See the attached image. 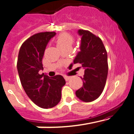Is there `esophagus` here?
Masks as SVG:
<instances>
[{
  "label": "esophagus",
  "instance_id": "34e87169",
  "mask_svg": "<svg viewBox=\"0 0 134 134\" xmlns=\"http://www.w3.org/2000/svg\"><path fill=\"white\" fill-rule=\"evenodd\" d=\"M64 78H65V79L66 81H68L70 79H71V77H67V76H64Z\"/></svg>",
  "mask_w": 134,
  "mask_h": 134
}]
</instances>
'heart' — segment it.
Segmentation results:
<instances>
[{"mask_svg":"<svg viewBox=\"0 0 134 134\" xmlns=\"http://www.w3.org/2000/svg\"><path fill=\"white\" fill-rule=\"evenodd\" d=\"M74 39L71 35L67 33L60 34L55 40L56 46L59 49H71L73 45Z\"/></svg>","mask_w":134,"mask_h":134,"instance_id":"heart-1","label":"heart"}]
</instances>
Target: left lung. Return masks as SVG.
<instances>
[{"instance_id": "obj_1", "label": "left lung", "mask_w": 134, "mask_h": 134, "mask_svg": "<svg viewBox=\"0 0 134 134\" xmlns=\"http://www.w3.org/2000/svg\"><path fill=\"white\" fill-rule=\"evenodd\" d=\"M81 36L80 52L73 60L85 69L82 87L76 91V96L83 102L94 101L100 97L107 82L108 57L100 38L88 30H79ZM72 65V64H71Z\"/></svg>"}]
</instances>
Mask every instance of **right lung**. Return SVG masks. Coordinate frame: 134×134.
<instances>
[{
    "mask_svg": "<svg viewBox=\"0 0 134 134\" xmlns=\"http://www.w3.org/2000/svg\"><path fill=\"white\" fill-rule=\"evenodd\" d=\"M55 34L46 32L33 35L22 43L18 53L17 69L21 84L31 100L42 108H53L60 102L61 88L65 85L60 75L49 77L39 73L43 69L46 46Z\"/></svg>",
    "mask_w": 134,
    "mask_h": 134,
    "instance_id": "1",
    "label": "right lung"
}]
</instances>
